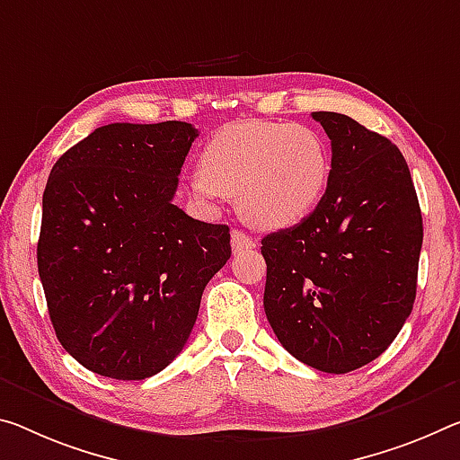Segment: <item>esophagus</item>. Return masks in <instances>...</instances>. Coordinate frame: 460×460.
<instances>
[{"mask_svg": "<svg viewBox=\"0 0 460 460\" xmlns=\"http://www.w3.org/2000/svg\"><path fill=\"white\" fill-rule=\"evenodd\" d=\"M231 247L233 252L239 253V252H245V250H252V247H256V242L243 233L242 229H233L231 231Z\"/></svg>", "mask_w": 460, "mask_h": 460, "instance_id": "1", "label": "esophagus"}]
</instances>
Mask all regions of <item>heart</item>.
I'll return each instance as SVG.
<instances>
[{"instance_id":"heart-1","label":"heart","mask_w":460,"mask_h":460,"mask_svg":"<svg viewBox=\"0 0 460 460\" xmlns=\"http://www.w3.org/2000/svg\"><path fill=\"white\" fill-rule=\"evenodd\" d=\"M330 155L315 130L293 122L243 120L223 127L202 151L188 188L202 202L231 196L258 229L303 221L325 194Z\"/></svg>"}]
</instances>
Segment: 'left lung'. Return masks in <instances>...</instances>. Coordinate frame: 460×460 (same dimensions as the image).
Here are the masks:
<instances>
[{"label":"left lung","mask_w":460,"mask_h":460,"mask_svg":"<svg viewBox=\"0 0 460 460\" xmlns=\"http://www.w3.org/2000/svg\"><path fill=\"white\" fill-rule=\"evenodd\" d=\"M332 141L315 210L261 239L266 317L280 344L344 375L378 358L410 317L421 210L410 167L387 137L338 112H313Z\"/></svg>","instance_id":"obj_1"}]
</instances>
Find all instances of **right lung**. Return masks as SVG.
<instances>
[{"mask_svg": "<svg viewBox=\"0 0 460 460\" xmlns=\"http://www.w3.org/2000/svg\"><path fill=\"white\" fill-rule=\"evenodd\" d=\"M199 130L114 122L53 165L36 258L57 340L82 367L143 381L186 346L208 280L231 258L229 227L173 204Z\"/></svg>", "mask_w": 460, "mask_h": 460, "instance_id": "1", "label": "right lung"}]
</instances>
